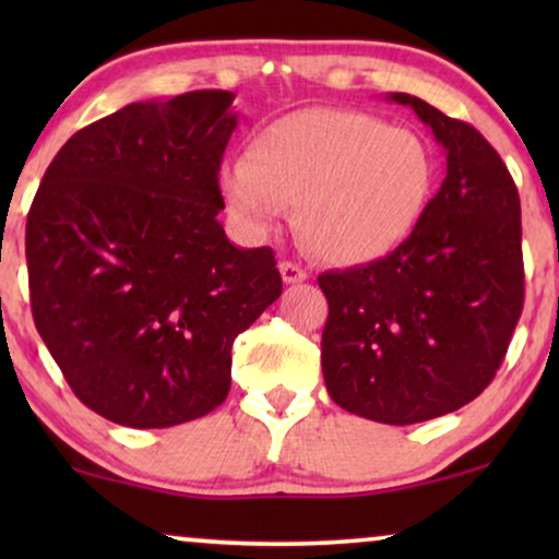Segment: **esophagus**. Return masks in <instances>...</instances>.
<instances>
[{"label":"esophagus","mask_w":559,"mask_h":559,"mask_svg":"<svg viewBox=\"0 0 559 559\" xmlns=\"http://www.w3.org/2000/svg\"><path fill=\"white\" fill-rule=\"evenodd\" d=\"M280 274H282V282H285V285H297V282L308 280V272H305L302 266L295 262H282Z\"/></svg>","instance_id":"34e87169"}]
</instances>
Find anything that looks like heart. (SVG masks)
Instances as JSON below:
<instances>
[{
  "label": "heart",
  "instance_id": "heart-1",
  "mask_svg": "<svg viewBox=\"0 0 559 559\" xmlns=\"http://www.w3.org/2000/svg\"><path fill=\"white\" fill-rule=\"evenodd\" d=\"M435 186L432 152L407 127L361 111L302 109L259 129L247 157L218 170L228 211L264 236L297 205V231L331 264L392 254L425 216Z\"/></svg>",
  "mask_w": 559,
  "mask_h": 559
}]
</instances>
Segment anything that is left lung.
Listing matches in <instances>:
<instances>
[{
	"instance_id": "1",
	"label": "left lung",
	"mask_w": 559,
	"mask_h": 559,
	"mask_svg": "<svg viewBox=\"0 0 559 559\" xmlns=\"http://www.w3.org/2000/svg\"><path fill=\"white\" fill-rule=\"evenodd\" d=\"M432 129L445 180L392 254L325 272L320 361L331 400L384 425L448 415L491 384L522 316V211L499 152L423 98L389 94Z\"/></svg>"
}]
</instances>
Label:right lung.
<instances>
[{"mask_svg":"<svg viewBox=\"0 0 559 559\" xmlns=\"http://www.w3.org/2000/svg\"><path fill=\"white\" fill-rule=\"evenodd\" d=\"M231 91L127 104L52 159L27 216L37 333L75 396L150 430L209 415L231 346L282 295L274 251L239 249L218 213Z\"/></svg>","mask_w":559,"mask_h":559,"instance_id":"add662e5","label":"right lung"}]
</instances>
